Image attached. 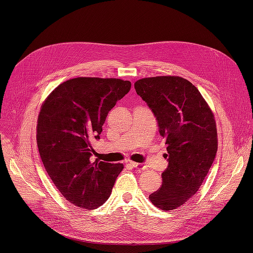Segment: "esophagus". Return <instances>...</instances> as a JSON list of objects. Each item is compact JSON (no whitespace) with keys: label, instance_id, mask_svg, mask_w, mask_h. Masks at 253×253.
Returning <instances> with one entry per match:
<instances>
[{"label":"esophagus","instance_id":"34e87169","mask_svg":"<svg viewBox=\"0 0 253 253\" xmlns=\"http://www.w3.org/2000/svg\"><path fill=\"white\" fill-rule=\"evenodd\" d=\"M131 166L133 167V168L139 169V170H144V169H145V166H144V165H142V164H139V163H135V162L131 163Z\"/></svg>","mask_w":253,"mask_h":253}]
</instances>
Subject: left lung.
<instances>
[{
  "mask_svg": "<svg viewBox=\"0 0 253 253\" xmlns=\"http://www.w3.org/2000/svg\"><path fill=\"white\" fill-rule=\"evenodd\" d=\"M134 88L154 113L167 144L162 185L149 198L156 207L173 210L198 192L214 161V116L199 90L181 77L144 78Z\"/></svg>",
  "mask_w": 253,
  "mask_h": 253,
  "instance_id": "1",
  "label": "left lung"
}]
</instances>
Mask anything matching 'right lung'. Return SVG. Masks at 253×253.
Segmentation results:
<instances>
[{
	"label": "right lung",
	"mask_w": 253,
	"mask_h": 253,
	"mask_svg": "<svg viewBox=\"0 0 253 253\" xmlns=\"http://www.w3.org/2000/svg\"><path fill=\"white\" fill-rule=\"evenodd\" d=\"M131 83L120 79L80 77L61 83L42 104L38 117L40 156L55 187L72 204L95 209L111 196L124 168L99 160L91 162V141Z\"/></svg>",
	"instance_id": "add662e5"
}]
</instances>
